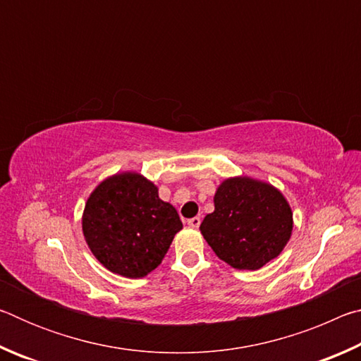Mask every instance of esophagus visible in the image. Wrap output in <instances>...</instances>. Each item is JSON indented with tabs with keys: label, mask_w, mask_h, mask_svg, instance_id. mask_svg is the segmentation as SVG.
Returning a JSON list of instances; mask_svg holds the SVG:
<instances>
[{
	"label": "esophagus",
	"mask_w": 361,
	"mask_h": 361,
	"mask_svg": "<svg viewBox=\"0 0 361 361\" xmlns=\"http://www.w3.org/2000/svg\"><path fill=\"white\" fill-rule=\"evenodd\" d=\"M186 223H188V226H189V228H192V229H197V228H199V226H200V218H199V216L189 218Z\"/></svg>",
	"instance_id": "obj_1"
}]
</instances>
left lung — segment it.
Listing matches in <instances>:
<instances>
[{"mask_svg":"<svg viewBox=\"0 0 361 361\" xmlns=\"http://www.w3.org/2000/svg\"><path fill=\"white\" fill-rule=\"evenodd\" d=\"M215 212L200 224L219 259L240 271H256L282 253L293 231L283 194L248 176L224 180L215 192Z\"/></svg>","mask_w":361,"mask_h":361,"instance_id":"1","label":"left lung"}]
</instances>
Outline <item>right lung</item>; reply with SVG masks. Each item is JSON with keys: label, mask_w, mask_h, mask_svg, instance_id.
Here are the masks:
<instances>
[{"label": "right lung", "mask_w": 361, "mask_h": 361, "mask_svg": "<svg viewBox=\"0 0 361 361\" xmlns=\"http://www.w3.org/2000/svg\"><path fill=\"white\" fill-rule=\"evenodd\" d=\"M181 228L175 207L159 199L154 183L135 172L102 181L82 213L90 252L108 271L127 279L154 271Z\"/></svg>", "instance_id": "1"}]
</instances>
